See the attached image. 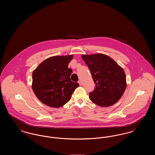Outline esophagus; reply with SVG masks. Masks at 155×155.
Masks as SVG:
<instances>
[{"mask_svg":"<svg viewBox=\"0 0 155 155\" xmlns=\"http://www.w3.org/2000/svg\"><path fill=\"white\" fill-rule=\"evenodd\" d=\"M78 83H79L80 85H82V81H81V80H79V81H78Z\"/></svg>","mask_w":155,"mask_h":155,"instance_id":"1","label":"esophagus"}]
</instances>
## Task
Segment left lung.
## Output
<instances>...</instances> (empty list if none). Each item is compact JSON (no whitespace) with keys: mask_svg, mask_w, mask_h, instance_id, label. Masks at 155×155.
<instances>
[{"mask_svg":"<svg viewBox=\"0 0 155 155\" xmlns=\"http://www.w3.org/2000/svg\"><path fill=\"white\" fill-rule=\"evenodd\" d=\"M96 87L89 93L90 100L101 107L116 103L125 91L126 76L121 67L107 55L97 53L83 54Z\"/></svg>","mask_w":155,"mask_h":155,"instance_id":"obj_1","label":"left lung"}]
</instances>
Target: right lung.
<instances>
[{
    "label": "right lung",
    "instance_id": "right-lung-1",
    "mask_svg": "<svg viewBox=\"0 0 155 155\" xmlns=\"http://www.w3.org/2000/svg\"><path fill=\"white\" fill-rule=\"evenodd\" d=\"M73 55L55 56L43 61L32 73V88L45 105L58 108L71 99L79 84L71 80L68 65Z\"/></svg>",
    "mask_w": 155,
    "mask_h": 155
}]
</instances>
